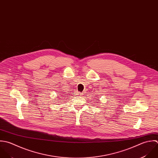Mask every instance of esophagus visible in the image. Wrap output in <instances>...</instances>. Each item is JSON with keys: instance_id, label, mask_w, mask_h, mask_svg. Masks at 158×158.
Wrapping results in <instances>:
<instances>
[{"instance_id": "1", "label": "esophagus", "mask_w": 158, "mask_h": 158, "mask_svg": "<svg viewBox=\"0 0 158 158\" xmlns=\"http://www.w3.org/2000/svg\"><path fill=\"white\" fill-rule=\"evenodd\" d=\"M81 93H80V92H78V93H77V96H81Z\"/></svg>"}]
</instances>
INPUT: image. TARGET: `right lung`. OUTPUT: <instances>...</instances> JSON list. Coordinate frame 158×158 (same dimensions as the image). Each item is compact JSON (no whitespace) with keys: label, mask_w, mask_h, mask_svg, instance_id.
I'll use <instances>...</instances> for the list:
<instances>
[{"label":"right lung","mask_w":158,"mask_h":158,"mask_svg":"<svg viewBox=\"0 0 158 158\" xmlns=\"http://www.w3.org/2000/svg\"><path fill=\"white\" fill-rule=\"evenodd\" d=\"M62 94H60L61 96H62V98H61L60 99H62L61 100H64V101H65V99H66V98H67V96H68V95H67V93H62ZM63 97H64V98H63ZM57 98L59 99V98Z\"/></svg>","instance_id":"right-lung-1"}]
</instances>
